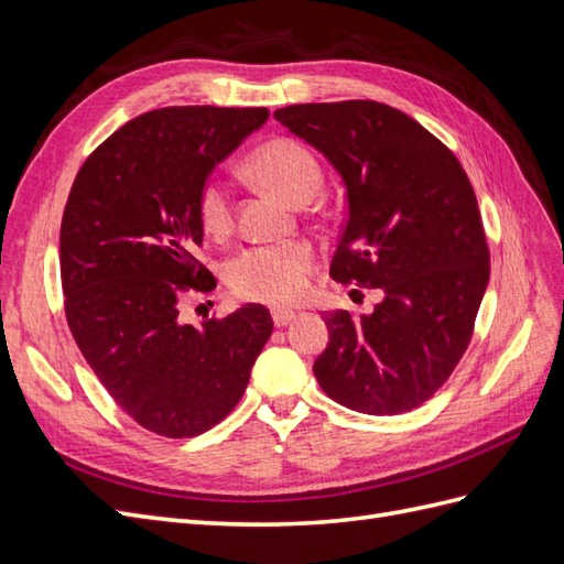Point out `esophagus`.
Returning <instances> with one entry per match:
<instances>
[{"mask_svg":"<svg viewBox=\"0 0 564 564\" xmlns=\"http://www.w3.org/2000/svg\"><path fill=\"white\" fill-rule=\"evenodd\" d=\"M294 317H296L294 311H272V322H275V327H286Z\"/></svg>","mask_w":564,"mask_h":564,"instance_id":"obj_1","label":"esophagus"}]
</instances>
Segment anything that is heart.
I'll return each instance as SVG.
<instances>
[{
    "instance_id": "1",
    "label": "heart",
    "mask_w": 564,
    "mask_h": 564,
    "mask_svg": "<svg viewBox=\"0 0 564 564\" xmlns=\"http://www.w3.org/2000/svg\"><path fill=\"white\" fill-rule=\"evenodd\" d=\"M249 174L268 191L292 204H308L319 193L324 174L313 152L294 139H272L247 160ZM202 230L224 237L232 228V199L224 181L209 178L197 197ZM317 259L308 242L249 247L232 256L226 268L230 292L251 303L286 308L305 299Z\"/></svg>"
}]
</instances>
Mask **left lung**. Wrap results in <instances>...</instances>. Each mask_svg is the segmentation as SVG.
I'll return each mask as SVG.
<instances>
[{
    "label": "left lung",
    "instance_id": "obj_1",
    "mask_svg": "<svg viewBox=\"0 0 564 564\" xmlns=\"http://www.w3.org/2000/svg\"><path fill=\"white\" fill-rule=\"evenodd\" d=\"M275 119L346 183L348 220L329 275L383 294L371 315L324 317L329 346L315 379L355 412H412L464 357L489 282L473 185L445 143L377 100L289 106Z\"/></svg>",
    "mask_w": 564,
    "mask_h": 564
}]
</instances>
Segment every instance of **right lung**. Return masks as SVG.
<instances>
[{"mask_svg": "<svg viewBox=\"0 0 564 564\" xmlns=\"http://www.w3.org/2000/svg\"><path fill=\"white\" fill-rule=\"evenodd\" d=\"M265 108L174 106L117 129L82 164L61 224L65 317L112 400L164 437H195L242 400L272 334L247 303L195 329L178 317L214 278L195 251L197 197L214 166L268 119Z\"/></svg>", "mask_w": 564, "mask_h": 564, "instance_id": "right-lung-1", "label": "right lung"}]
</instances>
